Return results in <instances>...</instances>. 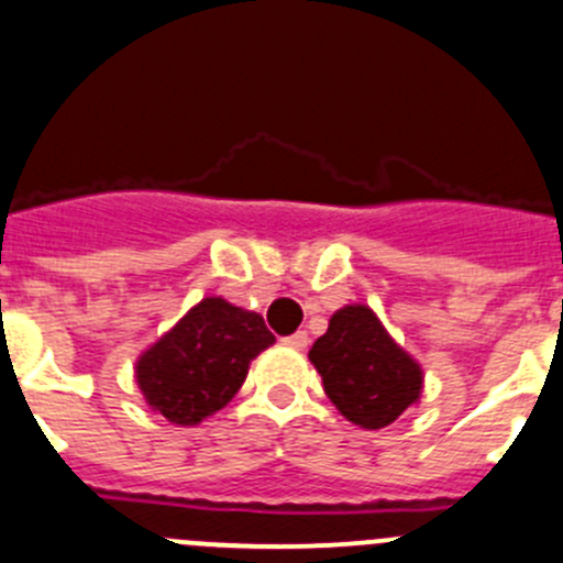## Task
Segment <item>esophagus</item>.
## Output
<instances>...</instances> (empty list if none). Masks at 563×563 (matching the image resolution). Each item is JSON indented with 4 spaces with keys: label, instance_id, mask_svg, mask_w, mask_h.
I'll return each mask as SVG.
<instances>
[{
    "label": "esophagus",
    "instance_id": "esophagus-1",
    "mask_svg": "<svg viewBox=\"0 0 563 563\" xmlns=\"http://www.w3.org/2000/svg\"><path fill=\"white\" fill-rule=\"evenodd\" d=\"M286 343H288V346H294V349H305V346H308V332H305V330L294 332V335L286 338Z\"/></svg>",
    "mask_w": 563,
    "mask_h": 563
}]
</instances>
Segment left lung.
<instances>
[{"instance_id":"left-lung-1","label":"left lung","mask_w":563,"mask_h":563,"mask_svg":"<svg viewBox=\"0 0 563 563\" xmlns=\"http://www.w3.org/2000/svg\"><path fill=\"white\" fill-rule=\"evenodd\" d=\"M308 357L338 412L363 429L390 427L420 398L423 371L365 305L332 313Z\"/></svg>"}]
</instances>
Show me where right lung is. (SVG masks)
I'll use <instances>...</instances> for the list:
<instances>
[{"label":"right lung","mask_w":563,"mask_h":563,"mask_svg":"<svg viewBox=\"0 0 563 563\" xmlns=\"http://www.w3.org/2000/svg\"><path fill=\"white\" fill-rule=\"evenodd\" d=\"M275 335L258 313L206 297L136 360V385L151 409L178 427H195L225 407L247 368Z\"/></svg>","instance_id":"right-lung-1"}]
</instances>
